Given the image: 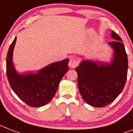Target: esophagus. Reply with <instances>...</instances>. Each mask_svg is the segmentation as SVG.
<instances>
[{"mask_svg": "<svg viewBox=\"0 0 133 133\" xmlns=\"http://www.w3.org/2000/svg\"><path fill=\"white\" fill-rule=\"evenodd\" d=\"M78 60L74 57L71 58L70 59V62H69V66L71 68H75L78 65Z\"/></svg>", "mask_w": 133, "mask_h": 133, "instance_id": "34e87169", "label": "esophagus"}]
</instances>
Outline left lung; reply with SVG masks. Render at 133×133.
<instances>
[{"label":"left lung","instance_id":"left-lung-1","mask_svg":"<svg viewBox=\"0 0 133 133\" xmlns=\"http://www.w3.org/2000/svg\"><path fill=\"white\" fill-rule=\"evenodd\" d=\"M108 42L114 51L111 62L82 60L75 69L82 99L92 107L110 104L122 91L127 78L128 57L122 40L114 31Z\"/></svg>","mask_w":133,"mask_h":133}]
</instances>
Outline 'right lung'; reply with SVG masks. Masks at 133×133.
<instances>
[{
	"label": "right lung",
	"mask_w": 133,
	"mask_h": 133,
	"mask_svg": "<svg viewBox=\"0 0 133 133\" xmlns=\"http://www.w3.org/2000/svg\"><path fill=\"white\" fill-rule=\"evenodd\" d=\"M17 36L6 55V75L13 91L28 105L43 106L51 101L60 81L69 70L68 59L51 63L36 73L19 74L13 63V53Z\"/></svg>",
	"instance_id": "add662e5"
}]
</instances>
